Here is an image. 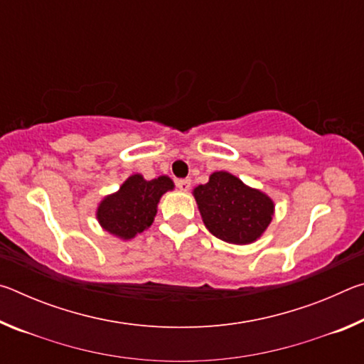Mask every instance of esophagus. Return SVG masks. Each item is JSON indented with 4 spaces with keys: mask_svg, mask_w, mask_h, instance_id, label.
<instances>
[{
    "mask_svg": "<svg viewBox=\"0 0 364 364\" xmlns=\"http://www.w3.org/2000/svg\"><path fill=\"white\" fill-rule=\"evenodd\" d=\"M176 188L183 191V193H188L191 188V180L189 178H186V180H176Z\"/></svg>",
    "mask_w": 364,
    "mask_h": 364,
    "instance_id": "34e87169",
    "label": "esophagus"
}]
</instances>
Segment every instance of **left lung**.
Masks as SVG:
<instances>
[{
    "instance_id": "left-lung-1",
    "label": "left lung",
    "mask_w": 364,
    "mask_h": 364,
    "mask_svg": "<svg viewBox=\"0 0 364 364\" xmlns=\"http://www.w3.org/2000/svg\"><path fill=\"white\" fill-rule=\"evenodd\" d=\"M194 197L207 230L231 244L254 242L267 230L274 210L268 196L226 171L210 175L207 184L194 189Z\"/></svg>"
}]
</instances>
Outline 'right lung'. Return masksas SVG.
I'll return each instance as SVG.
<instances>
[{"label":"right lung","mask_w":364,"mask_h":364,"mask_svg":"<svg viewBox=\"0 0 364 364\" xmlns=\"http://www.w3.org/2000/svg\"><path fill=\"white\" fill-rule=\"evenodd\" d=\"M168 189H173V181L167 176L146 181L141 175H133L122 184L119 193L101 202L97 220L110 234L132 239L152 225L160 196Z\"/></svg>","instance_id":"right-lung-1"}]
</instances>
